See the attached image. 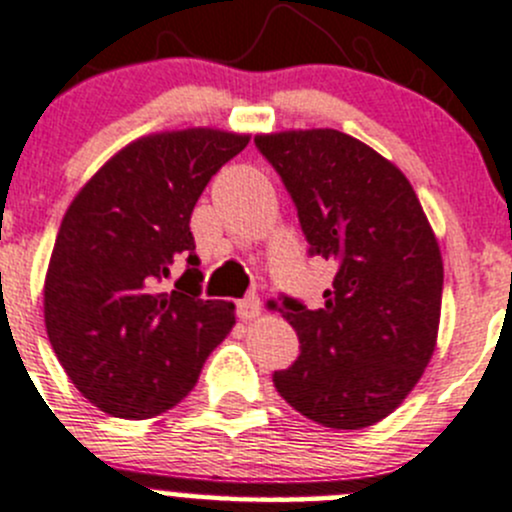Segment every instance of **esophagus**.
Listing matches in <instances>:
<instances>
[{"label":"esophagus","instance_id":"34e87169","mask_svg":"<svg viewBox=\"0 0 512 512\" xmlns=\"http://www.w3.org/2000/svg\"><path fill=\"white\" fill-rule=\"evenodd\" d=\"M236 313H239L241 321H254V318L261 316V298L256 293H249V296L236 303Z\"/></svg>","mask_w":512,"mask_h":512}]
</instances>
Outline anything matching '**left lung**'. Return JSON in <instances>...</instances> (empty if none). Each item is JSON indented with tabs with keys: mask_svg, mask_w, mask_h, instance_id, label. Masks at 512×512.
<instances>
[{
	"mask_svg": "<svg viewBox=\"0 0 512 512\" xmlns=\"http://www.w3.org/2000/svg\"><path fill=\"white\" fill-rule=\"evenodd\" d=\"M254 144L296 206L308 256L336 261L321 308L281 296L301 353L273 373V386L321 426H373L401 406L433 356L438 241L406 176L363 141L311 129Z\"/></svg>",
	"mask_w": 512,
	"mask_h": 512,
	"instance_id": "left-lung-1",
	"label": "left lung"
}]
</instances>
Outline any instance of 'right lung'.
<instances>
[{"label": "right lung", "instance_id": "1", "mask_svg": "<svg viewBox=\"0 0 512 512\" xmlns=\"http://www.w3.org/2000/svg\"><path fill=\"white\" fill-rule=\"evenodd\" d=\"M249 136L184 129L144 136L106 161L57 234L44 321L74 386L119 418L184 401L236 323L234 303L204 301L191 211ZM174 262L187 271L169 292Z\"/></svg>", "mask_w": 512, "mask_h": 512}]
</instances>
